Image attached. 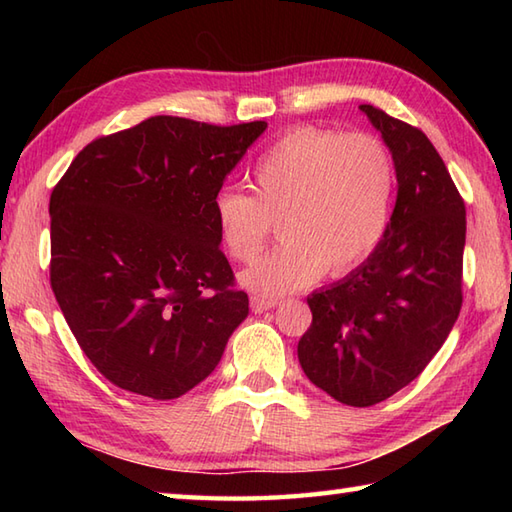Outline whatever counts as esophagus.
I'll list each match as a JSON object with an SVG mask.
<instances>
[{
	"instance_id": "esophagus-1",
	"label": "esophagus",
	"mask_w": 512,
	"mask_h": 512,
	"mask_svg": "<svg viewBox=\"0 0 512 512\" xmlns=\"http://www.w3.org/2000/svg\"><path fill=\"white\" fill-rule=\"evenodd\" d=\"M277 303H279L277 299L253 295V297H250V310H253V312H266V310H273Z\"/></svg>"
}]
</instances>
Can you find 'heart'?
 I'll list each match as a JSON object with an SVG mask.
<instances>
[{"mask_svg": "<svg viewBox=\"0 0 512 512\" xmlns=\"http://www.w3.org/2000/svg\"><path fill=\"white\" fill-rule=\"evenodd\" d=\"M253 195L224 187L213 200L217 242L239 264L262 253L273 222L281 244L242 273L262 295L343 277L387 231L396 165L383 140L303 125L270 145L250 169Z\"/></svg>", "mask_w": 512, "mask_h": 512, "instance_id": "1", "label": "heart"}]
</instances>
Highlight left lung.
I'll return each instance as SVG.
<instances>
[{"instance_id":"obj_1","label":"left lung","mask_w":512,"mask_h":512,"mask_svg":"<svg viewBox=\"0 0 512 512\" xmlns=\"http://www.w3.org/2000/svg\"><path fill=\"white\" fill-rule=\"evenodd\" d=\"M361 110L394 158V215L363 266L308 297L297 347L312 383L350 407L394 396L438 354L462 308L466 242L464 200L431 140L374 105Z\"/></svg>"}]
</instances>
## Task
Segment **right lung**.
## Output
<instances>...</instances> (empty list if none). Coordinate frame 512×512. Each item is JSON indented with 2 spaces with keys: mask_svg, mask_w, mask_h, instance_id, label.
Instances as JSON below:
<instances>
[{
  "mask_svg": "<svg viewBox=\"0 0 512 512\" xmlns=\"http://www.w3.org/2000/svg\"><path fill=\"white\" fill-rule=\"evenodd\" d=\"M264 121L151 116L85 145L50 195V286L90 363L171 400L220 363L248 314L213 200Z\"/></svg>",
  "mask_w": 512,
  "mask_h": 512,
  "instance_id": "right-lung-1",
  "label": "right lung"
}]
</instances>
